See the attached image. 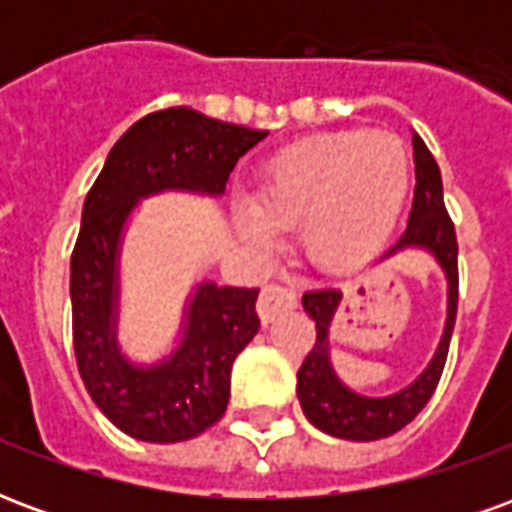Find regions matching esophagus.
Returning <instances> with one entry per match:
<instances>
[{
	"instance_id": "34e87169",
	"label": "esophagus",
	"mask_w": 512,
	"mask_h": 512,
	"mask_svg": "<svg viewBox=\"0 0 512 512\" xmlns=\"http://www.w3.org/2000/svg\"><path fill=\"white\" fill-rule=\"evenodd\" d=\"M296 310V293L285 285H266L260 299H257V315L260 321L274 323L282 312Z\"/></svg>"
}]
</instances>
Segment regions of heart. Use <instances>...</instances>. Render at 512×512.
Segmentation results:
<instances>
[{"instance_id":"b5f03b06","label":"heart","mask_w":512,"mask_h":512,"mask_svg":"<svg viewBox=\"0 0 512 512\" xmlns=\"http://www.w3.org/2000/svg\"><path fill=\"white\" fill-rule=\"evenodd\" d=\"M411 186L403 142L384 131L348 128L282 147L257 175L255 197L235 208L238 230L274 246L299 224L312 263L345 268L378 252L395 230Z\"/></svg>"}]
</instances>
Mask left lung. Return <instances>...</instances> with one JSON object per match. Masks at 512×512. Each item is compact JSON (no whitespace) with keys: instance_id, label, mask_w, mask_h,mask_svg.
Wrapping results in <instances>:
<instances>
[{"instance_id":"left-lung-1","label":"left lung","mask_w":512,"mask_h":512,"mask_svg":"<svg viewBox=\"0 0 512 512\" xmlns=\"http://www.w3.org/2000/svg\"><path fill=\"white\" fill-rule=\"evenodd\" d=\"M411 145H414V175H417L414 205H411L406 233L397 238L395 246L386 249L381 260L397 252H425L433 257L447 282V318H444L436 351L411 384L389 395H362L345 384L332 365L329 334H332L340 293L310 290L301 296L304 312L315 321L318 340L304 359V365L299 367L296 395H299L304 417L310 419L315 428L337 439L376 441L406 428L433 395L444 362H447V351H450L455 312H458V241H455V227L444 208L439 164L433 161L419 134H411Z\"/></svg>"}]
</instances>
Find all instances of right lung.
Wrapping results in <instances>:
<instances>
[{
	"label": "right lung",
	"mask_w": 512,
	"mask_h": 512,
	"mask_svg": "<svg viewBox=\"0 0 512 512\" xmlns=\"http://www.w3.org/2000/svg\"><path fill=\"white\" fill-rule=\"evenodd\" d=\"M268 131L186 106L153 112L120 136L82 208L71 257L73 348L95 406L131 439L175 444L216 425L230 400L235 356L260 329L257 288L197 282L169 351L139 362L120 345L123 241L139 202L178 191L219 200L246 150Z\"/></svg>",
	"instance_id": "right-lung-1"
}]
</instances>
